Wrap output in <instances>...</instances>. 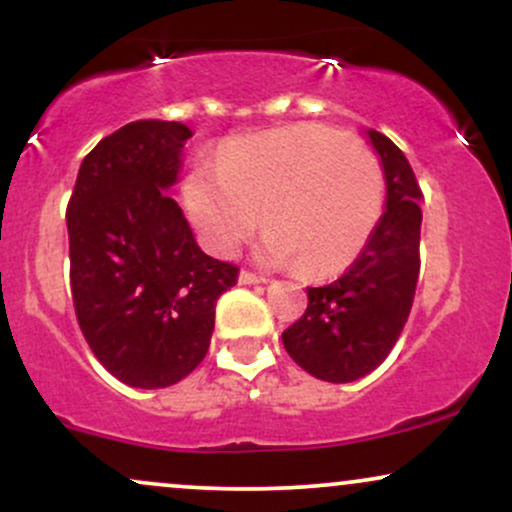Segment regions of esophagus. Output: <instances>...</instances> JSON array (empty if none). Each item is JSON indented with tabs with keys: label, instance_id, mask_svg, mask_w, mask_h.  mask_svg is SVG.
Masks as SVG:
<instances>
[{
	"label": "esophagus",
	"instance_id": "esophagus-1",
	"mask_svg": "<svg viewBox=\"0 0 512 512\" xmlns=\"http://www.w3.org/2000/svg\"><path fill=\"white\" fill-rule=\"evenodd\" d=\"M238 279H240V284H267V276L250 272V269H243Z\"/></svg>",
	"mask_w": 512,
	"mask_h": 512
}]
</instances>
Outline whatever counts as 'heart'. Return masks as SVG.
Masks as SVG:
<instances>
[{
	"label": "heart",
	"instance_id": "b5f03b06",
	"mask_svg": "<svg viewBox=\"0 0 512 512\" xmlns=\"http://www.w3.org/2000/svg\"><path fill=\"white\" fill-rule=\"evenodd\" d=\"M380 161L361 142L322 125L243 139L219 168L199 166L185 185L204 243L231 255L260 226L269 262L301 264L308 276L344 272L383 214Z\"/></svg>",
	"mask_w": 512,
	"mask_h": 512
}]
</instances>
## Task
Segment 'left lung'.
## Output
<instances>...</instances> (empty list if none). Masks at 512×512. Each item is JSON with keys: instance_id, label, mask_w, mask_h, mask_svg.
<instances>
[{"instance_id": "obj_1", "label": "left lung", "mask_w": 512, "mask_h": 512, "mask_svg": "<svg viewBox=\"0 0 512 512\" xmlns=\"http://www.w3.org/2000/svg\"><path fill=\"white\" fill-rule=\"evenodd\" d=\"M385 168L387 207L361 255L332 284L308 289V308L281 334L305 373L351 383L385 361L404 330L421 255V192L407 156L370 129Z\"/></svg>"}]
</instances>
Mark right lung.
Returning a JSON list of instances; mask_svg holds the SVG:
<instances>
[{"mask_svg":"<svg viewBox=\"0 0 512 512\" xmlns=\"http://www.w3.org/2000/svg\"><path fill=\"white\" fill-rule=\"evenodd\" d=\"M190 137L182 122H129L81 161L67 204L81 334L108 373L139 390L180 383L202 363L216 301L240 272L199 250L166 192Z\"/></svg>","mask_w":512,"mask_h":512,"instance_id":"add662e5","label":"right lung"}]
</instances>
